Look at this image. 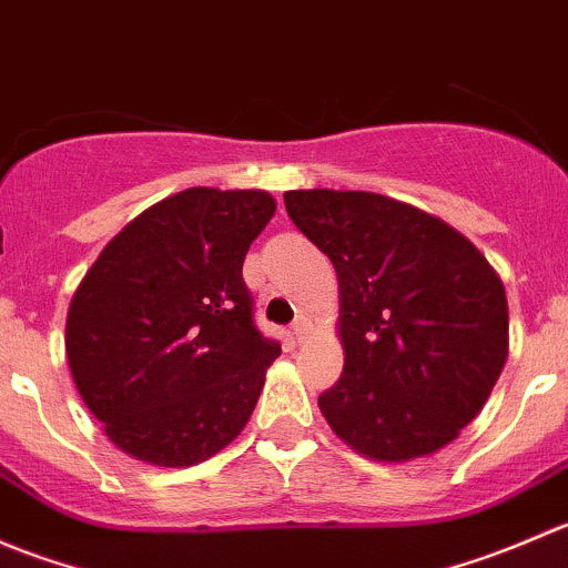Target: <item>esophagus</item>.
<instances>
[{"label": "esophagus", "mask_w": 568, "mask_h": 568, "mask_svg": "<svg viewBox=\"0 0 568 568\" xmlns=\"http://www.w3.org/2000/svg\"><path fill=\"white\" fill-rule=\"evenodd\" d=\"M291 335H294L296 343L305 341V337H307V324H305V318H296L294 324H291Z\"/></svg>", "instance_id": "esophagus-1"}]
</instances>
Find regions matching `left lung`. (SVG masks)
<instances>
[{"mask_svg": "<svg viewBox=\"0 0 568 568\" xmlns=\"http://www.w3.org/2000/svg\"><path fill=\"white\" fill-rule=\"evenodd\" d=\"M341 283L343 374L318 395L354 450L409 462L459 437L508 357L500 277L459 231L374 192H285Z\"/></svg>", "mask_w": 568, "mask_h": 568, "instance_id": "1", "label": "left lung"}]
</instances>
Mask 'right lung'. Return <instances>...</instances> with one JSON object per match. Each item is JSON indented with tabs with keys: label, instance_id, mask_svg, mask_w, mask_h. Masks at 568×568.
<instances>
[{
	"label": "right lung",
	"instance_id": "obj_1",
	"mask_svg": "<svg viewBox=\"0 0 568 568\" xmlns=\"http://www.w3.org/2000/svg\"><path fill=\"white\" fill-rule=\"evenodd\" d=\"M272 216L261 189H186L129 222L79 283L68 365L134 459L192 467L247 426L280 343L255 326L242 266Z\"/></svg>",
	"mask_w": 568,
	"mask_h": 568
}]
</instances>
